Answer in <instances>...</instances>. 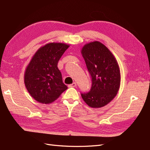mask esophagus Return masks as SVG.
<instances>
[{"label": "esophagus", "instance_id": "1", "mask_svg": "<svg viewBox=\"0 0 150 150\" xmlns=\"http://www.w3.org/2000/svg\"><path fill=\"white\" fill-rule=\"evenodd\" d=\"M76 82H74V83H72L71 84H70V85H69V87H71V88H75V87H76Z\"/></svg>", "mask_w": 150, "mask_h": 150}]
</instances>
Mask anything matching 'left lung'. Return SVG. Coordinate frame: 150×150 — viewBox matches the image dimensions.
<instances>
[{
    "mask_svg": "<svg viewBox=\"0 0 150 150\" xmlns=\"http://www.w3.org/2000/svg\"><path fill=\"white\" fill-rule=\"evenodd\" d=\"M81 54L92 79L91 90L88 93H82V98L90 107H104L114 98L119 91V64L109 48L98 41L83 45Z\"/></svg>",
    "mask_w": 150,
    "mask_h": 150,
    "instance_id": "left-lung-1",
    "label": "left lung"
}]
</instances>
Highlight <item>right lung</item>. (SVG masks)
I'll use <instances>...</instances> for the list:
<instances>
[{
  "label": "right lung",
  "mask_w": 150,
  "mask_h": 150,
  "mask_svg": "<svg viewBox=\"0 0 150 150\" xmlns=\"http://www.w3.org/2000/svg\"><path fill=\"white\" fill-rule=\"evenodd\" d=\"M69 45L64 43H49L41 47L27 66L24 83L30 95L38 102L51 103L68 87L62 82L57 63Z\"/></svg>",
  "instance_id": "add662e5"
}]
</instances>
